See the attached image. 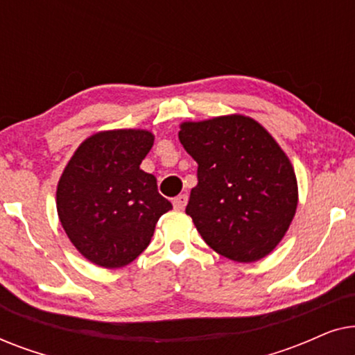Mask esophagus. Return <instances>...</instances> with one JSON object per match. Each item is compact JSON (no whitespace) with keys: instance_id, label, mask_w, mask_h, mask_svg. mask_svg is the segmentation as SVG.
<instances>
[{"instance_id":"1","label":"esophagus","mask_w":355,"mask_h":355,"mask_svg":"<svg viewBox=\"0 0 355 355\" xmlns=\"http://www.w3.org/2000/svg\"><path fill=\"white\" fill-rule=\"evenodd\" d=\"M187 196L186 193H179L178 197H174V200H173V205H174V208H176V210H182L184 207L187 205Z\"/></svg>"}]
</instances>
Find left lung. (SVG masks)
<instances>
[{
    "instance_id": "8db88e82",
    "label": "left lung",
    "mask_w": 355,
    "mask_h": 355,
    "mask_svg": "<svg viewBox=\"0 0 355 355\" xmlns=\"http://www.w3.org/2000/svg\"><path fill=\"white\" fill-rule=\"evenodd\" d=\"M179 129L198 164L186 213L203 241L239 263L265 259L297 210V179L288 155L250 116L184 121Z\"/></svg>"
}]
</instances>
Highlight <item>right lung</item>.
Segmentation results:
<instances>
[{
	"mask_svg": "<svg viewBox=\"0 0 355 355\" xmlns=\"http://www.w3.org/2000/svg\"><path fill=\"white\" fill-rule=\"evenodd\" d=\"M147 129L100 130L67 162L56 210L72 245L101 268H123L147 249L159 216L173 208L157 178L140 169L153 147Z\"/></svg>",
	"mask_w": 355,
	"mask_h": 355,
	"instance_id": "1",
	"label": "right lung"
}]
</instances>
